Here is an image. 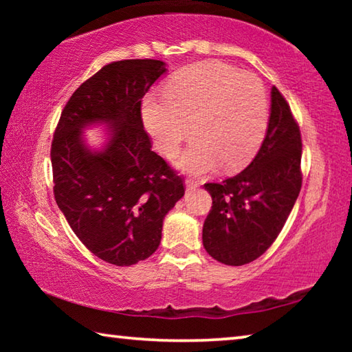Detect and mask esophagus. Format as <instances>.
Returning a JSON list of instances; mask_svg holds the SVG:
<instances>
[{"label":"esophagus","instance_id":"1","mask_svg":"<svg viewBox=\"0 0 352 352\" xmlns=\"http://www.w3.org/2000/svg\"><path fill=\"white\" fill-rule=\"evenodd\" d=\"M184 184H186L188 189H192V188H197L200 183L197 180H194V178H186V182H184Z\"/></svg>","mask_w":352,"mask_h":352}]
</instances>
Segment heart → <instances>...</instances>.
I'll return each instance as SVG.
<instances>
[{"label":"heart","instance_id":"obj_1","mask_svg":"<svg viewBox=\"0 0 352 352\" xmlns=\"http://www.w3.org/2000/svg\"><path fill=\"white\" fill-rule=\"evenodd\" d=\"M142 118L155 146L174 158L192 129L194 141L178 166L206 172L222 163L239 170L259 151L269 126V98L262 80L222 62H201L172 77L163 94H151Z\"/></svg>","mask_w":352,"mask_h":352}]
</instances>
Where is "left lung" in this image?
I'll list each match as a JSON object with an SVG mask.
<instances>
[{
  "label": "left lung",
  "mask_w": 352,
  "mask_h": 352,
  "mask_svg": "<svg viewBox=\"0 0 352 352\" xmlns=\"http://www.w3.org/2000/svg\"><path fill=\"white\" fill-rule=\"evenodd\" d=\"M301 132L287 100L272 88L269 127L245 169L206 183L212 206L204 223V247L226 265H243L272 245L301 190Z\"/></svg>",
  "instance_id": "left-lung-1"
}]
</instances>
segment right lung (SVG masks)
Wrapping results in <instances>:
<instances>
[{
  "mask_svg": "<svg viewBox=\"0 0 352 352\" xmlns=\"http://www.w3.org/2000/svg\"><path fill=\"white\" fill-rule=\"evenodd\" d=\"M164 62L133 58L105 65L73 93L51 144L58 208L90 252L109 264L133 265L155 253L163 220L184 195V182L158 153L142 126L141 104ZM111 124V141L91 153L88 123Z\"/></svg>",
  "mask_w": 352,
  "mask_h": 352,
  "instance_id": "1",
  "label": "right lung"
}]
</instances>
